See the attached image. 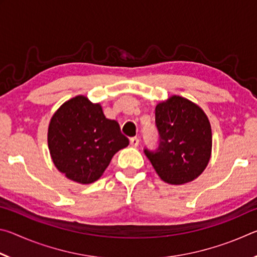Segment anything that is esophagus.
<instances>
[{"instance_id": "34e87169", "label": "esophagus", "mask_w": 257, "mask_h": 257, "mask_svg": "<svg viewBox=\"0 0 257 257\" xmlns=\"http://www.w3.org/2000/svg\"><path fill=\"white\" fill-rule=\"evenodd\" d=\"M130 145L134 147H137L139 145V138H137V137L130 138Z\"/></svg>"}]
</instances>
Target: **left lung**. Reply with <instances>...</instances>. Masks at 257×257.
<instances>
[{
    "instance_id": "obj_1",
    "label": "left lung",
    "mask_w": 257,
    "mask_h": 257,
    "mask_svg": "<svg viewBox=\"0 0 257 257\" xmlns=\"http://www.w3.org/2000/svg\"><path fill=\"white\" fill-rule=\"evenodd\" d=\"M155 123L159 147L144 152L161 179L184 185L201 176L212 153V129L205 112L189 99L172 95L155 106Z\"/></svg>"
}]
</instances>
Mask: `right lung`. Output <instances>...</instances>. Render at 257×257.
<instances>
[{
  "instance_id": "obj_1",
  "label": "right lung",
  "mask_w": 257,
  "mask_h": 257,
  "mask_svg": "<svg viewBox=\"0 0 257 257\" xmlns=\"http://www.w3.org/2000/svg\"><path fill=\"white\" fill-rule=\"evenodd\" d=\"M47 144L60 172L78 184L96 181L116 152L129 145L115 120L84 95L68 99L52 115Z\"/></svg>"
}]
</instances>
